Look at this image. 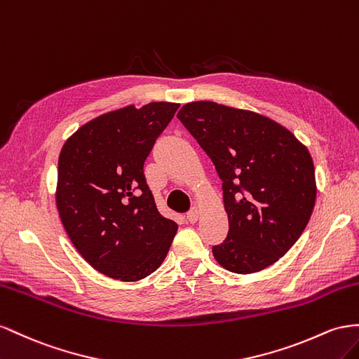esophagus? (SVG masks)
<instances>
[{
    "label": "esophagus",
    "mask_w": 359,
    "mask_h": 359,
    "mask_svg": "<svg viewBox=\"0 0 359 359\" xmlns=\"http://www.w3.org/2000/svg\"><path fill=\"white\" fill-rule=\"evenodd\" d=\"M198 218H200V209H197V208H194V209L189 210L188 215H187V219H188L191 224L197 222Z\"/></svg>",
    "instance_id": "obj_1"
}]
</instances>
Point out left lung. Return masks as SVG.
Masks as SVG:
<instances>
[{
    "mask_svg": "<svg viewBox=\"0 0 359 359\" xmlns=\"http://www.w3.org/2000/svg\"><path fill=\"white\" fill-rule=\"evenodd\" d=\"M177 118L222 180L229 234L212 248L215 260L234 273H254L278 262L314 209L309 149L275 120L217 102H189Z\"/></svg>",
    "mask_w": 359,
    "mask_h": 359,
    "instance_id": "8db88e82",
    "label": "left lung"
}]
</instances>
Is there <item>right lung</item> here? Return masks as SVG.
Returning <instances> with one entry per match:
<instances>
[{"mask_svg":"<svg viewBox=\"0 0 359 359\" xmlns=\"http://www.w3.org/2000/svg\"><path fill=\"white\" fill-rule=\"evenodd\" d=\"M180 105L109 111L70 135L58 158L55 203L74 247L97 272L138 281L155 272L177 224L158 212L144 161Z\"/></svg>","mask_w":359,"mask_h":359,"instance_id":"obj_1","label":"right lung"}]
</instances>
